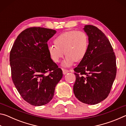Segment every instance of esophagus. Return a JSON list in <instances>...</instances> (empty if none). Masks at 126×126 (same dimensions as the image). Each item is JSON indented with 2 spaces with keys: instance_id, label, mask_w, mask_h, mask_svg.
<instances>
[{
  "instance_id": "esophagus-1",
  "label": "esophagus",
  "mask_w": 126,
  "mask_h": 126,
  "mask_svg": "<svg viewBox=\"0 0 126 126\" xmlns=\"http://www.w3.org/2000/svg\"><path fill=\"white\" fill-rule=\"evenodd\" d=\"M63 70V74H66L67 73H68V72H69V71L67 69H62Z\"/></svg>"
}]
</instances>
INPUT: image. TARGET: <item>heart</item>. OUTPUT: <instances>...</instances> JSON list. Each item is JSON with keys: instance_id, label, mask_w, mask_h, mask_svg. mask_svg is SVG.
<instances>
[{"instance_id": "heart-1", "label": "heart", "mask_w": 126, "mask_h": 126, "mask_svg": "<svg viewBox=\"0 0 126 126\" xmlns=\"http://www.w3.org/2000/svg\"><path fill=\"white\" fill-rule=\"evenodd\" d=\"M54 42L55 45L48 47L51 58L53 62L58 63L65 53L66 57L62 65L69 67L74 61H79L84 57L88 49V38L83 31H70L59 35Z\"/></svg>"}]
</instances>
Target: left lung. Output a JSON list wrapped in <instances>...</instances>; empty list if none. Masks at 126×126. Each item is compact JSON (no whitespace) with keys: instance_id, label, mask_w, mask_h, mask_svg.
Wrapping results in <instances>:
<instances>
[{"instance_id":"1","label":"left lung","mask_w":126,"mask_h":126,"mask_svg":"<svg viewBox=\"0 0 126 126\" xmlns=\"http://www.w3.org/2000/svg\"><path fill=\"white\" fill-rule=\"evenodd\" d=\"M88 37L86 55L74 69L76 79L73 86L76 97L82 103L95 104L105 99L116 78V55L109 40L96 27L83 28Z\"/></svg>"}]
</instances>
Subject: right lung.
<instances>
[{
    "mask_svg": "<svg viewBox=\"0 0 126 126\" xmlns=\"http://www.w3.org/2000/svg\"><path fill=\"white\" fill-rule=\"evenodd\" d=\"M56 32L44 28H29L19 34L10 51L13 82L21 97L31 105L49 103L63 77L48 50V40Z\"/></svg>",
    "mask_w": 126,
    "mask_h": 126,
    "instance_id": "1",
    "label": "right lung"
}]
</instances>
